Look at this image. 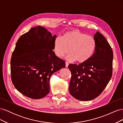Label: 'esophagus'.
<instances>
[{
    "label": "esophagus",
    "mask_w": 123,
    "mask_h": 123,
    "mask_svg": "<svg viewBox=\"0 0 123 123\" xmlns=\"http://www.w3.org/2000/svg\"><path fill=\"white\" fill-rule=\"evenodd\" d=\"M68 66H69V63L68 62H66V67L67 68L68 67Z\"/></svg>",
    "instance_id": "obj_1"
}]
</instances>
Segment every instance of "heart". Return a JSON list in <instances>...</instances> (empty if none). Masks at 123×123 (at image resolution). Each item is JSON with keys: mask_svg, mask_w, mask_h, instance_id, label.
I'll return each instance as SVG.
<instances>
[{"mask_svg": "<svg viewBox=\"0 0 123 123\" xmlns=\"http://www.w3.org/2000/svg\"><path fill=\"white\" fill-rule=\"evenodd\" d=\"M96 43L93 37L87 35L79 30L66 32L61 37H57L54 42V52L57 56H66L68 61L83 63L90 59L94 53Z\"/></svg>", "mask_w": 123, "mask_h": 123, "instance_id": "1", "label": "heart"}]
</instances>
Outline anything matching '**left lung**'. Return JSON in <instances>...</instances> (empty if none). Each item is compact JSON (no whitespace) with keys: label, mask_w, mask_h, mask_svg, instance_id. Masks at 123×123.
<instances>
[{"label":"left lung","mask_w":123,"mask_h":123,"mask_svg":"<svg viewBox=\"0 0 123 123\" xmlns=\"http://www.w3.org/2000/svg\"><path fill=\"white\" fill-rule=\"evenodd\" d=\"M94 38L96 47L91 58L85 62L68 66L71 72L70 93L76 99L84 101L93 99L101 94L112 75L113 53L111 47L98 32Z\"/></svg>","instance_id":"obj_1"}]
</instances>
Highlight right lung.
<instances>
[{
    "label": "right lung",
    "mask_w": 123,
    "mask_h": 123,
    "mask_svg": "<svg viewBox=\"0 0 123 123\" xmlns=\"http://www.w3.org/2000/svg\"><path fill=\"white\" fill-rule=\"evenodd\" d=\"M56 37L37 26L17 40L11 59V79L17 90L28 98L46 96L50 92L51 76L65 67V62L52 50Z\"/></svg>",
    "instance_id": "1"
}]
</instances>
